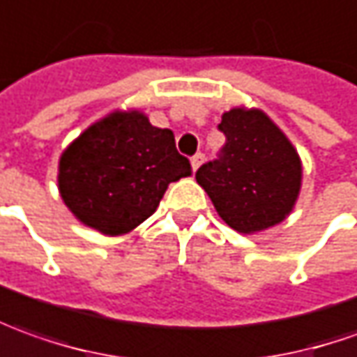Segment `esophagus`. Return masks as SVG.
I'll return each mask as SVG.
<instances>
[{"instance_id": "esophagus-1", "label": "esophagus", "mask_w": 357, "mask_h": 357, "mask_svg": "<svg viewBox=\"0 0 357 357\" xmlns=\"http://www.w3.org/2000/svg\"><path fill=\"white\" fill-rule=\"evenodd\" d=\"M203 160H205V156H203L201 152H199V154H195V156L191 158V168H193V172H197L199 166L203 164Z\"/></svg>"}]
</instances>
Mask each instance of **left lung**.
I'll return each mask as SVG.
<instances>
[{
    "label": "left lung",
    "instance_id": "left-lung-1",
    "mask_svg": "<svg viewBox=\"0 0 357 357\" xmlns=\"http://www.w3.org/2000/svg\"><path fill=\"white\" fill-rule=\"evenodd\" d=\"M227 144L195 174L230 229L254 234L280 225L297 203L303 164L291 140L261 109L222 113Z\"/></svg>",
    "mask_w": 357,
    "mask_h": 357
}]
</instances>
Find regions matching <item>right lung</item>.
Segmentation results:
<instances>
[{
	"mask_svg": "<svg viewBox=\"0 0 357 357\" xmlns=\"http://www.w3.org/2000/svg\"><path fill=\"white\" fill-rule=\"evenodd\" d=\"M191 176L169 128L138 109L113 111L70 142L58 162V191L82 225L127 234L158 209L172 181Z\"/></svg>",
	"mask_w": 357,
	"mask_h": 357,
	"instance_id": "obj_1",
	"label": "right lung"
}]
</instances>
